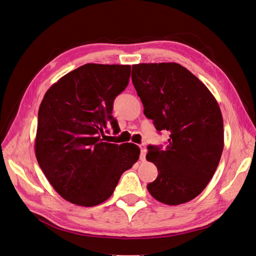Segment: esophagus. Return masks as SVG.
<instances>
[{
	"instance_id": "obj_1",
	"label": "esophagus",
	"mask_w": 256,
	"mask_h": 256,
	"mask_svg": "<svg viewBox=\"0 0 256 256\" xmlns=\"http://www.w3.org/2000/svg\"><path fill=\"white\" fill-rule=\"evenodd\" d=\"M140 160L144 161L146 158V146H145V144H140Z\"/></svg>"
}]
</instances>
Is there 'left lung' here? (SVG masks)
<instances>
[{
    "instance_id": "1",
    "label": "left lung",
    "mask_w": 256,
    "mask_h": 256,
    "mask_svg": "<svg viewBox=\"0 0 256 256\" xmlns=\"http://www.w3.org/2000/svg\"><path fill=\"white\" fill-rule=\"evenodd\" d=\"M132 81L144 114L156 130H168L166 146H148L158 168L147 185L156 200L178 206L202 192L218 168L224 124L218 102L190 71L176 62L133 64Z\"/></svg>"
}]
</instances>
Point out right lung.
Returning <instances> with one entry per match:
<instances>
[{"label": "right lung", "mask_w": 256, "mask_h": 256, "mask_svg": "<svg viewBox=\"0 0 256 256\" xmlns=\"http://www.w3.org/2000/svg\"><path fill=\"white\" fill-rule=\"evenodd\" d=\"M128 64H86L45 93L38 114L36 156L50 184L64 199L94 206L114 194L124 171L138 160L132 142L109 144L114 98L126 90Z\"/></svg>", "instance_id": "1"}]
</instances>
